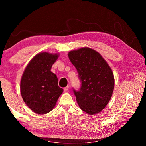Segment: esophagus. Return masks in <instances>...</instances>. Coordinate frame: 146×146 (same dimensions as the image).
<instances>
[{
	"label": "esophagus",
	"mask_w": 146,
	"mask_h": 146,
	"mask_svg": "<svg viewBox=\"0 0 146 146\" xmlns=\"http://www.w3.org/2000/svg\"><path fill=\"white\" fill-rule=\"evenodd\" d=\"M68 89H69V86H66V88H64V92H65V93L68 92Z\"/></svg>",
	"instance_id": "1"
}]
</instances>
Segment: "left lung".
I'll use <instances>...</instances> for the list:
<instances>
[{
	"mask_svg": "<svg viewBox=\"0 0 146 146\" xmlns=\"http://www.w3.org/2000/svg\"><path fill=\"white\" fill-rule=\"evenodd\" d=\"M68 56L81 81L80 89L73 90L79 107L89 115L100 113L110 102L114 90L111 69L100 53L89 48L71 51Z\"/></svg>",
	"mask_w": 146,
	"mask_h": 146,
	"instance_id": "obj_1",
	"label": "left lung"
}]
</instances>
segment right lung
<instances>
[{"instance_id": "1", "label": "right lung", "mask_w": 146, "mask_h": 146, "mask_svg": "<svg viewBox=\"0 0 146 146\" xmlns=\"http://www.w3.org/2000/svg\"><path fill=\"white\" fill-rule=\"evenodd\" d=\"M58 54L40 53L29 62L21 81V93L26 104L37 114L50 112L63 92L56 75L51 71Z\"/></svg>"}]
</instances>
